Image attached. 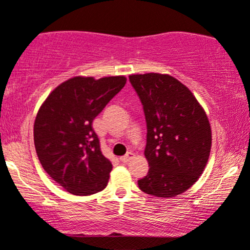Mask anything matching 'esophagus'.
Here are the masks:
<instances>
[{
	"label": "esophagus",
	"instance_id": "esophagus-1",
	"mask_svg": "<svg viewBox=\"0 0 250 250\" xmlns=\"http://www.w3.org/2000/svg\"><path fill=\"white\" fill-rule=\"evenodd\" d=\"M134 158V154L131 152H128L127 154L125 155H123V156H121L120 158V160H121V163H128V161H130L131 159Z\"/></svg>",
	"mask_w": 250,
	"mask_h": 250
}]
</instances>
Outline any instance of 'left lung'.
Returning a JSON list of instances; mask_svg holds the SVG:
<instances>
[{
	"label": "left lung",
	"instance_id": "8db88e82",
	"mask_svg": "<svg viewBox=\"0 0 250 250\" xmlns=\"http://www.w3.org/2000/svg\"><path fill=\"white\" fill-rule=\"evenodd\" d=\"M144 108L145 148L149 169L140 190L155 197H175L190 188L207 166L211 128L204 109L185 85L160 73L129 76Z\"/></svg>",
	"mask_w": 250,
	"mask_h": 250
}]
</instances>
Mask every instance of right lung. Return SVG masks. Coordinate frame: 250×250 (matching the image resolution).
<instances>
[{
    "label": "right lung",
    "instance_id": "add662e5",
    "mask_svg": "<svg viewBox=\"0 0 250 250\" xmlns=\"http://www.w3.org/2000/svg\"><path fill=\"white\" fill-rule=\"evenodd\" d=\"M125 77H73L46 98L34 122V146L43 169L77 196L105 188L112 165L101 152L92 121L125 85Z\"/></svg>",
    "mask_w": 250,
    "mask_h": 250
}]
</instances>
